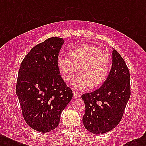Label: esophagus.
Listing matches in <instances>:
<instances>
[{
	"label": "esophagus",
	"instance_id": "esophagus-1",
	"mask_svg": "<svg viewBox=\"0 0 146 146\" xmlns=\"http://www.w3.org/2000/svg\"><path fill=\"white\" fill-rule=\"evenodd\" d=\"M73 98H78L80 97V94L78 92L73 91Z\"/></svg>",
	"mask_w": 146,
	"mask_h": 146
}]
</instances>
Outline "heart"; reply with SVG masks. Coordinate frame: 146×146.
Returning a JSON list of instances; mask_svg holds the SVG:
<instances>
[{"label": "heart", "instance_id": "heart-1", "mask_svg": "<svg viewBox=\"0 0 146 146\" xmlns=\"http://www.w3.org/2000/svg\"><path fill=\"white\" fill-rule=\"evenodd\" d=\"M111 64V56L108 51L92 44H81L70 50L68 57H57V66L64 82L70 81L76 73H80L73 82L76 88H96L104 83Z\"/></svg>", "mask_w": 146, "mask_h": 146}]
</instances>
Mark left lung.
<instances>
[{"label": "left lung", "mask_w": 146, "mask_h": 146, "mask_svg": "<svg viewBox=\"0 0 146 146\" xmlns=\"http://www.w3.org/2000/svg\"><path fill=\"white\" fill-rule=\"evenodd\" d=\"M130 97V74L124 60L113 50L112 67L104 84L96 91L82 96L86 111L84 127L94 134L115 128L121 120Z\"/></svg>", "instance_id": "left-lung-1"}]
</instances>
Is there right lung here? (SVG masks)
Listing matches in <instances>:
<instances>
[{
    "instance_id": "obj_1",
    "label": "right lung",
    "mask_w": 146,
    "mask_h": 146,
    "mask_svg": "<svg viewBox=\"0 0 146 146\" xmlns=\"http://www.w3.org/2000/svg\"><path fill=\"white\" fill-rule=\"evenodd\" d=\"M61 38H49L33 47L23 60L16 92L26 123L47 133L58 126L60 113L73 98V92L60 75L57 66Z\"/></svg>"
}]
</instances>
